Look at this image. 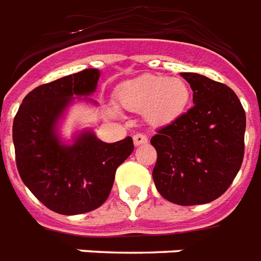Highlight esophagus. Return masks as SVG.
Segmentation results:
<instances>
[{"mask_svg":"<svg viewBox=\"0 0 261 261\" xmlns=\"http://www.w3.org/2000/svg\"><path fill=\"white\" fill-rule=\"evenodd\" d=\"M133 143L135 145H141V144H147L148 143V137L143 133H137L133 136Z\"/></svg>","mask_w":261,"mask_h":261,"instance_id":"obj_1","label":"esophagus"}]
</instances>
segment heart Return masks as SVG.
<instances>
[{
    "mask_svg": "<svg viewBox=\"0 0 261 261\" xmlns=\"http://www.w3.org/2000/svg\"><path fill=\"white\" fill-rule=\"evenodd\" d=\"M190 87L180 78L145 74L126 81L117 89L121 108L145 113L152 124H168L182 116L190 101Z\"/></svg>",
    "mask_w": 261,
    "mask_h": 261,
    "instance_id": "b5f03b06",
    "label": "heart"
}]
</instances>
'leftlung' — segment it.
<instances>
[{"mask_svg": "<svg viewBox=\"0 0 261 261\" xmlns=\"http://www.w3.org/2000/svg\"><path fill=\"white\" fill-rule=\"evenodd\" d=\"M194 91V106L158 129L153 182L167 201L209 203L229 189L244 159L245 112L236 93L203 75L180 72Z\"/></svg>", "mask_w": 261, "mask_h": 261, "instance_id": "obj_1", "label": "left lung"}]
</instances>
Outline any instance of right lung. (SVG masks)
<instances>
[{"instance_id": "right-lung-1", "label": "right lung", "mask_w": 261, "mask_h": 261, "mask_svg": "<svg viewBox=\"0 0 261 261\" xmlns=\"http://www.w3.org/2000/svg\"><path fill=\"white\" fill-rule=\"evenodd\" d=\"M99 70L86 68L33 89L13 121L18 174L31 193L59 214H83L108 199L116 170L133 151L132 137L108 144L83 132L63 145L55 125L72 97L94 93Z\"/></svg>"}]
</instances>
